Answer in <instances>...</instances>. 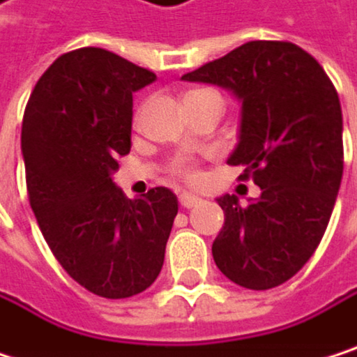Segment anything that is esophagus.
Returning a JSON list of instances; mask_svg holds the SVG:
<instances>
[{
  "label": "esophagus",
  "mask_w": 357,
  "mask_h": 357,
  "mask_svg": "<svg viewBox=\"0 0 357 357\" xmlns=\"http://www.w3.org/2000/svg\"><path fill=\"white\" fill-rule=\"evenodd\" d=\"M199 203H201V199L195 197V195H188V192H182V195H180V205H182L184 209H192V207H197Z\"/></svg>",
  "instance_id": "34e87169"
}]
</instances>
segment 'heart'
I'll use <instances>...</instances> for the list:
<instances>
[{"mask_svg":"<svg viewBox=\"0 0 357 357\" xmlns=\"http://www.w3.org/2000/svg\"><path fill=\"white\" fill-rule=\"evenodd\" d=\"M203 93H213V91H211V89H192V91L186 93V98H195V96H203ZM186 98H184V100H186ZM171 171H173V175L182 177V180H186V182H195L197 177H199L197 165H195L190 158H186V156L175 158L173 165H171Z\"/></svg>","mask_w":357,"mask_h":357,"instance_id":"obj_1","label":"heart"}]
</instances>
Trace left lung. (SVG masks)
<instances>
[{"label": "left lung", "mask_w": 357, "mask_h": 357, "mask_svg": "<svg viewBox=\"0 0 357 357\" xmlns=\"http://www.w3.org/2000/svg\"><path fill=\"white\" fill-rule=\"evenodd\" d=\"M182 79L222 85L243 102L228 165H243L261 197H220L213 259L232 282L266 291L293 278L318 249L343 177V114L314 56L291 41H249Z\"/></svg>", "instance_id": "left-lung-1"}]
</instances>
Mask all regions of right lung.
<instances>
[{
  "instance_id": "obj_1",
  "label": "right lung",
  "mask_w": 357,
  "mask_h": 357,
  "mask_svg": "<svg viewBox=\"0 0 357 357\" xmlns=\"http://www.w3.org/2000/svg\"><path fill=\"white\" fill-rule=\"evenodd\" d=\"M156 75L102 47L58 56L22 119L29 203L64 272L106 299L146 291L177 215L169 188L129 201L112 182L131 148L133 91Z\"/></svg>"
}]
</instances>
